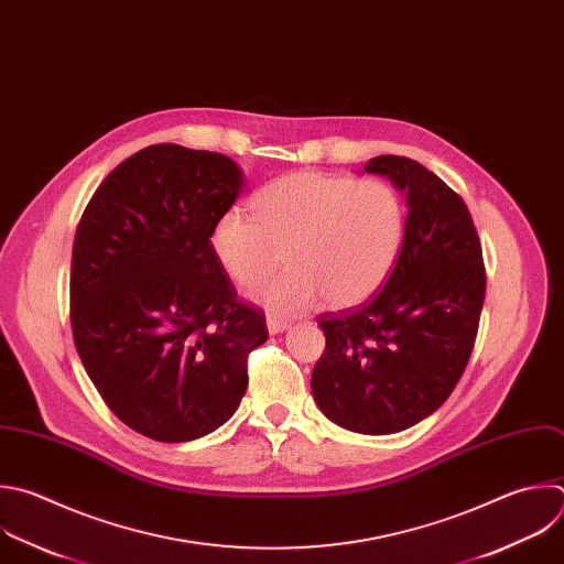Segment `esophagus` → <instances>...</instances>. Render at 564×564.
<instances>
[{
    "label": "esophagus",
    "mask_w": 564,
    "mask_h": 564,
    "mask_svg": "<svg viewBox=\"0 0 564 564\" xmlns=\"http://www.w3.org/2000/svg\"><path fill=\"white\" fill-rule=\"evenodd\" d=\"M265 325H268V332H270V334H281V332H285V329L290 327V323H288V321L276 318V316H268Z\"/></svg>",
    "instance_id": "esophagus-1"
}]
</instances>
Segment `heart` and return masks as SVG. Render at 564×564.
<instances>
[{"label":"heart","instance_id":"heart-1","mask_svg":"<svg viewBox=\"0 0 564 564\" xmlns=\"http://www.w3.org/2000/svg\"><path fill=\"white\" fill-rule=\"evenodd\" d=\"M254 220L224 213L208 237L221 270L243 288L279 263L285 270L252 296L276 314H296L318 299L329 310L365 303L388 279L405 232V208L392 185L323 172H290L254 193Z\"/></svg>","mask_w":564,"mask_h":564}]
</instances>
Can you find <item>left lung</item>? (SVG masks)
Here are the masks:
<instances>
[{"label": "left lung", "instance_id": "left-lung-1", "mask_svg": "<svg viewBox=\"0 0 564 564\" xmlns=\"http://www.w3.org/2000/svg\"><path fill=\"white\" fill-rule=\"evenodd\" d=\"M405 195L399 261L369 303L318 316V410L358 434H397L434 414L467 367L485 301L480 241L465 202L432 170L381 154L362 167Z\"/></svg>", "mask_w": 564, "mask_h": 564}]
</instances>
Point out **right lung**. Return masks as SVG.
Masks as SVG:
<instances>
[{"mask_svg": "<svg viewBox=\"0 0 564 564\" xmlns=\"http://www.w3.org/2000/svg\"><path fill=\"white\" fill-rule=\"evenodd\" d=\"M243 185L226 154L156 143L104 178L77 226L75 347L112 414L152 441L221 427L246 394L248 354L268 340L208 243Z\"/></svg>", "mask_w": 564, "mask_h": 564, "instance_id": "right-lung-1", "label": "right lung"}]
</instances>
